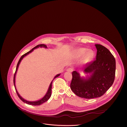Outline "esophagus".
Wrapping results in <instances>:
<instances>
[{"mask_svg": "<svg viewBox=\"0 0 127 127\" xmlns=\"http://www.w3.org/2000/svg\"><path fill=\"white\" fill-rule=\"evenodd\" d=\"M66 70H67V71H68V72H72V71H73V69L72 68H68Z\"/></svg>", "mask_w": 127, "mask_h": 127, "instance_id": "esophagus-1", "label": "esophagus"}]
</instances>
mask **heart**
I'll return each instance as SVG.
<instances>
[{"label": "heart", "mask_w": 127, "mask_h": 127, "mask_svg": "<svg viewBox=\"0 0 127 127\" xmlns=\"http://www.w3.org/2000/svg\"><path fill=\"white\" fill-rule=\"evenodd\" d=\"M84 48H80L77 49L76 51V55L77 57L79 58L83 56V60L85 61L89 60L94 57V53L91 50H88Z\"/></svg>", "instance_id": "obj_1"}]
</instances>
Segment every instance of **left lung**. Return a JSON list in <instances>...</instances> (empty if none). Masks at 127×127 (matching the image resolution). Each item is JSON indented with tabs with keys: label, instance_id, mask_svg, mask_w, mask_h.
<instances>
[{
	"label": "left lung",
	"instance_id": "left-lung-1",
	"mask_svg": "<svg viewBox=\"0 0 127 127\" xmlns=\"http://www.w3.org/2000/svg\"><path fill=\"white\" fill-rule=\"evenodd\" d=\"M95 59L87 63L82 71L88 74L81 77L79 72H72L70 88L76 95L86 99L103 95L113 85L115 77L116 60L111 52L105 47L95 44Z\"/></svg>",
	"mask_w": 127,
	"mask_h": 127
}]
</instances>
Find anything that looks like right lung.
<instances>
[{
  "instance_id": "add662e5",
  "label": "right lung",
  "mask_w": 127,
  "mask_h": 127,
  "mask_svg": "<svg viewBox=\"0 0 127 127\" xmlns=\"http://www.w3.org/2000/svg\"><path fill=\"white\" fill-rule=\"evenodd\" d=\"M46 48L47 49V47L46 45H44V44H40V45H37V46H35V47H34L33 48H32L31 50H30V51H29L28 52H27V53L25 54L24 55H23L21 57V58L20 59L19 62H18L17 63V66H16V71H15V74L14 75V77H13V83H14V87H15V90H16V92L17 93V95L19 96V97H20V98L25 103H27L28 104H30V105H40V104H42V103L46 102L51 97V93H52V82H53V81L54 80V79H55L56 78H57V77L59 76L60 75V74H57L55 77H54L53 79L52 80L51 82L50 83V84L49 85V87L48 88V89L47 90V92L46 93V94H45V95L42 98H41L40 99H39L38 100H35V101H29V100H27L25 99H24L23 97H22L19 94V93H18L17 90V89L16 88V86H15V76H16V73H17V71L18 70V68H19V65L22 61V60L23 59V58L24 57H25L26 56H27L28 55H29V54L31 53H32L34 49H37V48Z\"/></svg>"
}]
</instances>
